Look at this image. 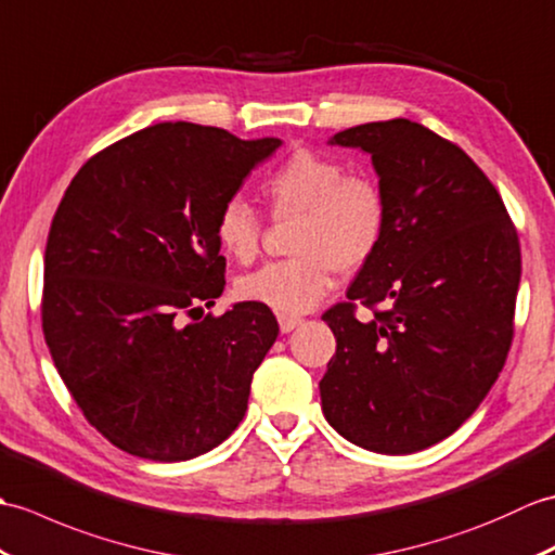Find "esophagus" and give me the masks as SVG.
Returning a JSON list of instances; mask_svg holds the SVG:
<instances>
[{"instance_id": "obj_1", "label": "esophagus", "mask_w": 555, "mask_h": 555, "mask_svg": "<svg viewBox=\"0 0 555 555\" xmlns=\"http://www.w3.org/2000/svg\"><path fill=\"white\" fill-rule=\"evenodd\" d=\"M278 323H280V330L285 332V335H287V332L297 330V327L301 325V318H297V315H285V313H282V315H278Z\"/></svg>"}]
</instances>
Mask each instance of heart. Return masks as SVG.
<instances>
[{
	"mask_svg": "<svg viewBox=\"0 0 555 555\" xmlns=\"http://www.w3.org/2000/svg\"><path fill=\"white\" fill-rule=\"evenodd\" d=\"M275 218H297L289 261L268 263L237 282L240 299L285 315L311 311L339 273H356L379 249L387 230V196L367 176L347 173L341 162L297 150L263 182ZM220 249L240 263L254 261L261 223L251 206L232 196L216 218Z\"/></svg>",
	"mask_w": 555,
	"mask_h": 555,
	"instance_id": "obj_1",
	"label": "heart"
}]
</instances>
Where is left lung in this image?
<instances>
[{
	"instance_id": "1",
	"label": "left lung",
	"mask_w": 555,
	"mask_h": 555,
	"mask_svg": "<svg viewBox=\"0 0 555 555\" xmlns=\"http://www.w3.org/2000/svg\"><path fill=\"white\" fill-rule=\"evenodd\" d=\"M330 144L371 154L389 216L349 301L323 315L337 339L320 379L323 413L361 449L423 451L475 413L506 363L518 232L473 158L421 122H365ZM356 300L383 311L363 324Z\"/></svg>"
}]
</instances>
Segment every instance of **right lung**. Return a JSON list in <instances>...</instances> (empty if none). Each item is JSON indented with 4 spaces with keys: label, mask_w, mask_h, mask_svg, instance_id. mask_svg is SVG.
<instances>
[{
    "label": "right lung",
    "mask_w": 555,
    "mask_h": 555,
    "mask_svg": "<svg viewBox=\"0 0 555 555\" xmlns=\"http://www.w3.org/2000/svg\"><path fill=\"white\" fill-rule=\"evenodd\" d=\"M280 144L158 122L70 180L47 237L42 330L70 397L114 447L190 461L242 423L278 320L251 301L193 315L225 287L220 206Z\"/></svg>",
    "instance_id": "add662e5"
}]
</instances>
